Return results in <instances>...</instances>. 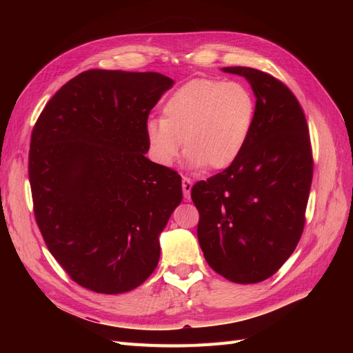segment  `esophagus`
Masks as SVG:
<instances>
[{"label":"esophagus","instance_id":"esophagus-1","mask_svg":"<svg viewBox=\"0 0 353 353\" xmlns=\"http://www.w3.org/2000/svg\"><path fill=\"white\" fill-rule=\"evenodd\" d=\"M191 188H193V181L187 176H183V193H184L185 199H190Z\"/></svg>","mask_w":353,"mask_h":353}]
</instances>
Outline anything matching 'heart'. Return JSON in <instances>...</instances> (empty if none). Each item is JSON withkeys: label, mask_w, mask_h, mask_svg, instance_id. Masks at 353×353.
I'll return each instance as SVG.
<instances>
[{"label": "heart", "mask_w": 353, "mask_h": 353, "mask_svg": "<svg viewBox=\"0 0 353 353\" xmlns=\"http://www.w3.org/2000/svg\"><path fill=\"white\" fill-rule=\"evenodd\" d=\"M162 112L163 117H152L144 128L154 162L172 165L184 143L191 168L223 169L249 140L256 103L239 82L193 79L169 95Z\"/></svg>", "instance_id": "heart-1"}]
</instances>
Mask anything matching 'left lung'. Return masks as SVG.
Returning <instances> with one entry per match:
<instances>
[{
	"instance_id": "obj_1",
	"label": "left lung",
	"mask_w": 353,
	"mask_h": 353,
	"mask_svg": "<svg viewBox=\"0 0 353 353\" xmlns=\"http://www.w3.org/2000/svg\"><path fill=\"white\" fill-rule=\"evenodd\" d=\"M252 85L254 122L234 163L191 188L197 239L210 268L232 283L270 279L290 258L305 227L314 160L306 117L272 74L223 68Z\"/></svg>"
}]
</instances>
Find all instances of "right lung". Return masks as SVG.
I'll return each instance as SVG.
<instances>
[{
	"label": "right lung",
	"mask_w": 353,
	"mask_h": 353,
	"mask_svg": "<svg viewBox=\"0 0 353 353\" xmlns=\"http://www.w3.org/2000/svg\"><path fill=\"white\" fill-rule=\"evenodd\" d=\"M174 81L91 69L52 95L34 126L29 183L38 228L70 279L119 294L156 270L181 176L145 157V122Z\"/></svg>",
	"instance_id": "add662e5"
}]
</instances>
